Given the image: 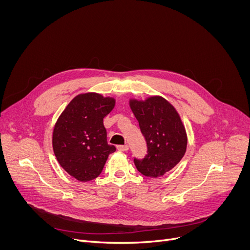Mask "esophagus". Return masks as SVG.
I'll list each match as a JSON object with an SVG mask.
<instances>
[{
  "mask_svg": "<svg viewBox=\"0 0 250 250\" xmlns=\"http://www.w3.org/2000/svg\"><path fill=\"white\" fill-rule=\"evenodd\" d=\"M117 148H118L119 150H121V151H127L129 147H128L127 145H125V146H119Z\"/></svg>",
  "mask_w": 250,
  "mask_h": 250,
  "instance_id": "34e87169",
  "label": "esophagus"
}]
</instances>
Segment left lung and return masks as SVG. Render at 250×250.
<instances>
[{
  "label": "left lung",
  "instance_id": "obj_1",
  "mask_svg": "<svg viewBox=\"0 0 250 250\" xmlns=\"http://www.w3.org/2000/svg\"><path fill=\"white\" fill-rule=\"evenodd\" d=\"M129 106L147 144L146 156L142 160L135 158L134 164L142 175L161 177L185 155L188 137L181 118L161 96L129 99Z\"/></svg>",
  "mask_w": 250,
  "mask_h": 250
}]
</instances>
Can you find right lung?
<instances>
[{
    "label": "right lung",
    "instance_id": "obj_1",
    "mask_svg": "<svg viewBox=\"0 0 250 250\" xmlns=\"http://www.w3.org/2000/svg\"><path fill=\"white\" fill-rule=\"evenodd\" d=\"M116 99L89 92L72 99L57 119L52 147L60 166L75 179L97 178L109 155L116 151L106 142L104 118L115 108Z\"/></svg>",
    "mask_w": 250,
    "mask_h": 250
}]
</instances>
